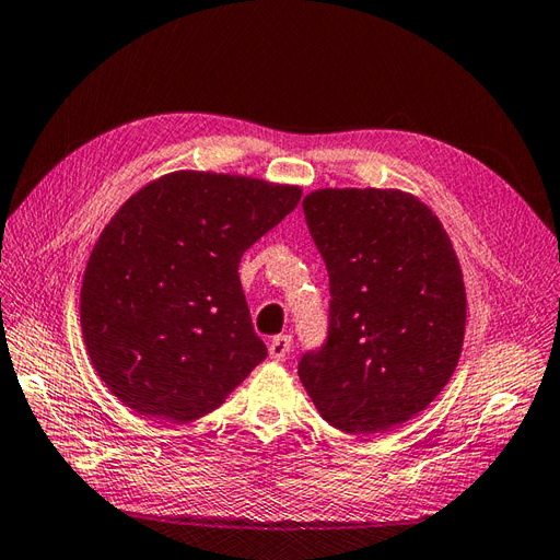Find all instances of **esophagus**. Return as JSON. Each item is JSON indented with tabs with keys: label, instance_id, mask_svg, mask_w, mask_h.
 Wrapping results in <instances>:
<instances>
[{
	"label": "esophagus",
	"instance_id": "obj_1",
	"mask_svg": "<svg viewBox=\"0 0 560 560\" xmlns=\"http://www.w3.org/2000/svg\"><path fill=\"white\" fill-rule=\"evenodd\" d=\"M291 342H293L291 336H275V338H271L269 340V357H271V360L283 362L291 352Z\"/></svg>",
	"mask_w": 560,
	"mask_h": 560
}]
</instances>
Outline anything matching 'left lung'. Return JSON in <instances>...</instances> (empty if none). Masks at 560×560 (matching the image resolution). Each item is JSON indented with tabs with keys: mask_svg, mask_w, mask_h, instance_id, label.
Segmentation results:
<instances>
[{
	"mask_svg": "<svg viewBox=\"0 0 560 560\" xmlns=\"http://www.w3.org/2000/svg\"><path fill=\"white\" fill-rule=\"evenodd\" d=\"M328 271V334L298 376L324 421L385 433L450 383L466 328L452 241L428 206L395 189H319L303 200Z\"/></svg>",
	"mask_w": 560,
	"mask_h": 560,
	"instance_id": "1",
	"label": "left lung"
}]
</instances>
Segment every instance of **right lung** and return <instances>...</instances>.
<instances>
[{"label":"right lung","mask_w":560,"mask_h":560,"mask_svg":"<svg viewBox=\"0 0 560 560\" xmlns=\"http://www.w3.org/2000/svg\"><path fill=\"white\" fill-rule=\"evenodd\" d=\"M300 196L298 186L184 170L116 212L84 269L80 324L96 374L122 405L189 423L265 360L238 262Z\"/></svg>","instance_id":"right-lung-1"}]
</instances>
